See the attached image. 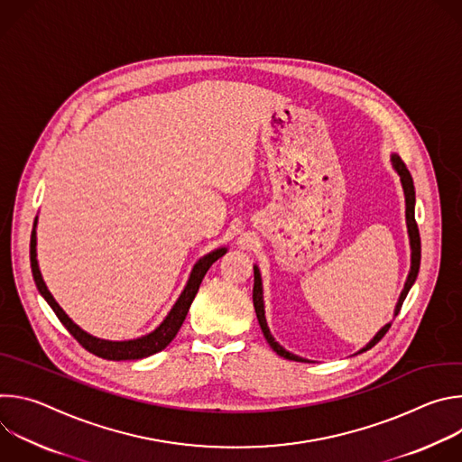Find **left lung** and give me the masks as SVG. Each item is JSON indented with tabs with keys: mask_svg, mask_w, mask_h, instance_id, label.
I'll return each mask as SVG.
<instances>
[{
	"mask_svg": "<svg viewBox=\"0 0 462 462\" xmlns=\"http://www.w3.org/2000/svg\"><path fill=\"white\" fill-rule=\"evenodd\" d=\"M393 166H394V170L399 171L401 180H402V186H404V193H406V221H408V232H410V239H411V271H410L408 282H406V285H404V291H402V294H401V300H399V303H397V309H394V316H397V314L401 312V307H402V303H404V300H406V296H408L411 285L415 283L417 274H419V269H420V234H419V226H417V221H415V186H413V177H411L408 166L404 164V161H402L401 157L393 155ZM252 300H254V309H255V314H257V321H259V325H261L263 337L267 338V342L271 344V347H273L280 356H283V358H287V360L307 362V360H303V358H300V356H296V355L285 351V349L273 338V335H271V331H269V327H267V319H265V309H263V289H261V278H259L257 267H254ZM389 327H391V323H387L385 327H382L380 331H378V335H376L360 353H364V351L371 349L373 346H376V344L383 338V335L389 331Z\"/></svg>",
	"mask_w": 462,
	"mask_h": 462,
	"instance_id": "obj_1",
	"label": "left lung"
}]
</instances>
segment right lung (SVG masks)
Segmentation results:
<instances>
[{
    "label": "right lung",
    "mask_w": 462,
    "mask_h": 462,
    "mask_svg": "<svg viewBox=\"0 0 462 462\" xmlns=\"http://www.w3.org/2000/svg\"><path fill=\"white\" fill-rule=\"evenodd\" d=\"M36 226V221H34ZM226 252V248H219L208 255H205L203 259H199L195 263V267L191 271V276L188 280V285L184 287L180 298L177 300V303L173 305V309L170 310V314L166 316V319L155 328L153 333H150L148 337L137 338V340H129V342H107V340H98L88 333H84L82 328L73 323L69 319V316L65 314L60 305L54 301V298L51 296V292L47 291L40 269H38V261H36V232L32 228L31 234V269H32V278L36 282V287L40 291V294L45 298V301L51 305V309L54 310V314L58 316V319L63 323V327L75 337V340L89 353H93L95 356L106 358V360H139V358H146L150 355H155L159 351H162L179 333V328L188 314V309L199 291V285L205 278V274L208 273V269L212 267V263H216L219 257H223Z\"/></svg>",
    "instance_id": "right-lung-1"
}]
</instances>
